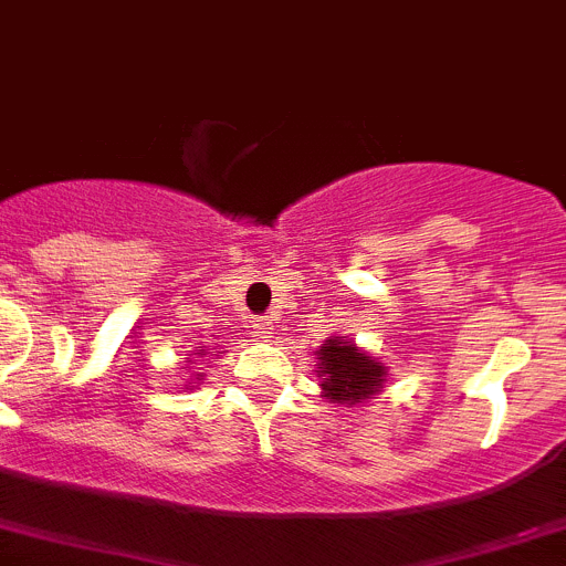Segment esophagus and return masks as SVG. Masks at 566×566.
I'll list each match as a JSON object with an SVG mask.
<instances>
[{
	"label": "esophagus",
	"instance_id": "obj_1",
	"mask_svg": "<svg viewBox=\"0 0 566 566\" xmlns=\"http://www.w3.org/2000/svg\"><path fill=\"white\" fill-rule=\"evenodd\" d=\"M252 333H255L258 338H272L274 322L269 319V316H255V319H252Z\"/></svg>",
	"mask_w": 566,
	"mask_h": 566
}]
</instances>
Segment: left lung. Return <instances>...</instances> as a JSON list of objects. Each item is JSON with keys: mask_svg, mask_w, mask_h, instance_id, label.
<instances>
[{"mask_svg": "<svg viewBox=\"0 0 566 566\" xmlns=\"http://www.w3.org/2000/svg\"><path fill=\"white\" fill-rule=\"evenodd\" d=\"M319 386L325 389V397L333 402H360L369 395L384 389V367L373 355L360 353L355 344L344 338H327L325 347L319 349Z\"/></svg>", "mask_w": 566, "mask_h": 566, "instance_id": "left-lung-1", "label": "left lung"}]
</instances>
